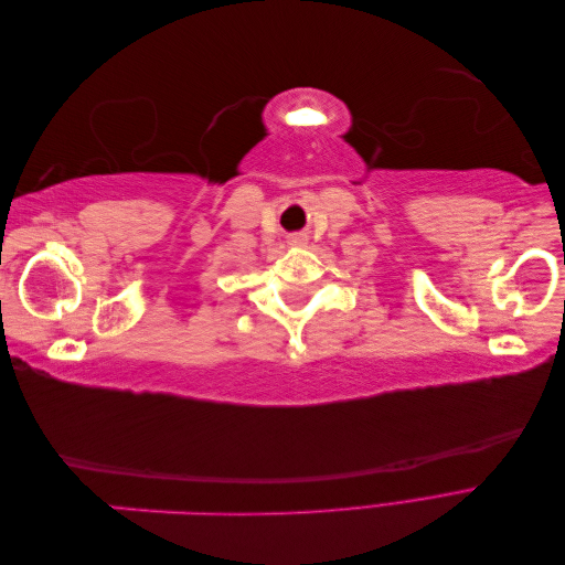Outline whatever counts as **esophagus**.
<instances>
[{"mask_svg": "<svg viewBox=\"0 0 565 565\" xmlns=\"http://www.w3.org/2000/svg\"><path fill=\"white\" fill-rule=\"evenodd\" d=\"M289 247H303L306 245V235L303 233H295V235H289Z\"/></svg>", "mask_w": 565, "mask_h": 565, "instance_id": "esophagus-1", "label": "esophagus"}]
</instances>
